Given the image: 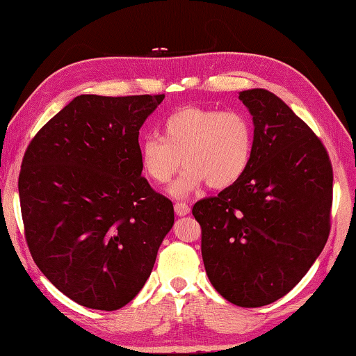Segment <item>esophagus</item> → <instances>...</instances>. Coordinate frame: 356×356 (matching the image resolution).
I'll return each instance as SVG.
<instances>
[{
  "mask_svg": "<svg viewBox=\"0 0 356 356\" xmlns=\"http://www.w3.org/2000/svg\"><path fill=\"white\" fill-rule=\"evenodd\" d=\"M174 209H176L177 216H187V214L190 213V207L184 202H179V203L174 204Z\"/></svg>",
  "mask_w": 356,
  "mask_h": 356,
  "instance_id": "1",
  "label": "esophagus"
}]
</instances>
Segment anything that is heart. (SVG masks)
Listing matches in <instances>:
<instances>
[{
  "label": "heart",
  "instance_id": "b5f03b06",
  "mask_svg": "<svg viewBox=\"0 0 356 356\" xmlns=\"http://www.w3.org/2000/svg\"><path fill=\"white\" fill-rule=\"evenodd\" d=\"M163 138L147 137L138 156L143 172L166 184L184 163L185 171L171 185L174 197H185L204 182L227 188L243 176L253 158L254 127L240 109L185 106L163 122Z\"/></svg>",
  "mask_w": 356,
  "mask_h": 356
}]
</instances>
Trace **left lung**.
I'll use <instances>...</instances> for the list:
<instances>
[{"label": "left lung", "instance_id": "1", "mask_svg": "<svg viewBox=\"0 0 356 356\" xmlns=\"http://www.w3.org/2000/svg\"><path fill=\"white\" fill-rule=\"evenodd\" d=\"M254 148L242 177L195 203L213 287L237 307H264L297 285L329 237L332 166L313 130L264 88L238 93Z\"/></svg>", "mask_w": 356, "mask_h": 356}]
</instances>
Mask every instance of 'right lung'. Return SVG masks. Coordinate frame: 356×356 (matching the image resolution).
Masks as SVG:
<instances>
[{"mask_svg": "<svg viewBox=\"0 0 356 356\" xmlns=\"http://www.w3.org/2000/svg\"><path fill=\"white\" fill-rule=\"evenodd\" d=\"M164 95H80L30 142L19 174L35 264L82 307L122 308L152 274L172 202L142 177L138 130Z\"/></svg>", "mask_w": 356, "mask_h": 356, "instance_id": "obj_1", "label": "right lung"}]
</instances>
